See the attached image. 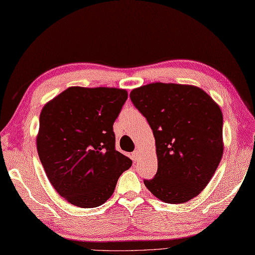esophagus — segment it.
<instances>
[{"instance_id":"1","label":"esophagus","mask_w":255,"mask_h":255,"mask_svg":"<svg viewBox=\"0 0 255 255\" xmlns=\"http://www.w3.org/2000/svg\"><path fill=\"white\" fill-rule=\"evenodd\" d=\"M132 159L133 162H137L138 160V150H134V152L132 153Z\"/></svg>"}]
</instances>
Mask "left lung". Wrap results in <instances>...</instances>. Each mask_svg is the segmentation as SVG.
<instances>
[{
	"instance_id": "8db88e82",
	"label": "left lung",
	"mask_w": 255,
	"mask_h": 255,
	"mask_svg": "<svg viewBox=\"0 0 255 255\" xmlns=\"http://www.w3.org/2000/svg\"><path fill=\"white\" fill-rule=\"evenodd\" d=\"M134 107L153 129L157 173L144 179L167 204H183L209 183L222 153L223 118L219 106L194 86L155 82L132 90Z\"/></svg>"
}]
</instances>
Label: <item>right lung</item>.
<instances>
[{"label":"right lung","instance_id":"1","mask_svg":"<svg viewBox=\"0 0 255 255\" xmlns=\"http://www.w3.org/2000/svg\"><path fill=\"white\" fill-rule=\"evenodd\" d=\"M128 99L117 88L70 87L40 112L37 152L62 198L96 208L110 198L132 160L116 149L113 124Z\"/></svg>","mask_w":255,"mask_h":255}]
</instances>
